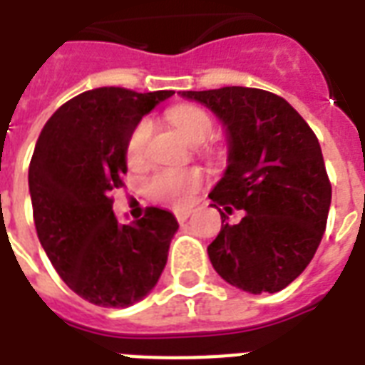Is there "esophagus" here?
Masks as SVG:
<instances>
[{
  "label": "esophagus",
  "instance_id": "1",
  "mask_svg": "<svg viewBox=\"0 0 365 365\" xmlns=\"http://www.w3.org/2000/svg\"><path fill=\"white\" fill-rule=\"evenodd\" d=\"M174 214H176L178 222H185V220L191 216V208H176V210H174Z\"/></svg>",
  "mask_w": 365,
  "mask_h": 365
}]
</instances>
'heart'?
I'll return each instance as SVG.
<instances>
[{"label":"heart","mask_w":365,"mask_h":365,"mask_svg":"<svg viewBox=\"0 0 365 365\" xmlns=\"http://www.w3.org/2000/svg\"><path fill=\"white\" fill-rule=\"evenodd\" d=\"M170 119L195 143L206 142L214 132V121L210 113L199 106H178L170 111ZM149 136H151V121L143 119L134 126L126 142V160L130 165H140L143 160ZM200 180H202L200 172L197 170H163L151 180L149 189H151V195L160 200H180L187 191L197 187Z\"/></svg>","instance_id":"heart-1"}]
</instances>
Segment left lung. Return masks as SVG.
I'll return each mask as SVG.
<instances>
[{
    "instance_id": "obj_1",
    "label": "left lung",
    "mask_w": 365,
    "mask_h": 365,
    "mask_svg": "<svg viewBox=\"0 0 365 365\" xmlns=\"http://www.w3.org/2000/svg\"><path fill=\"white\" fill-rule=\"evenodd\" d=\"M217 117L227 138V168L210 191L212 205L244 210L208 246L212 267L248 294H274L314 257L331 205L318 138L277 94L261 88L183 91ZM219 210V209H217Z\"/></svg>"
}]
</instances>
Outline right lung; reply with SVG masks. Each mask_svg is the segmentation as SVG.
<instances>
[{"instance_id": "add662e5", "label": "right lung", "mask_w": 365, "mask_h": 365, "mask_svg": "<svg viewBox=\"0 0 365 365\" xmlns=\"http://www.w3.org/2000/svg\"><path fill=\"white\" fill-rule=\"evenodd\" d=\"M172 94L93 88L60 106L37 138L28 170L37 237L60 278L88 303L134 305L166 265L180 227L174 214L151 206L126 225L110 193L123 185L134 126Z\"/></svg>"}]
</instances>
